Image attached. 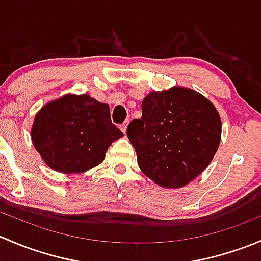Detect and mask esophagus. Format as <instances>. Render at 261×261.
Masks as SVG:
<instances>
[{
  "mask_svg": "<svg viewBox=\"0 0 261 261\" xmlns=\"http://www.w3.org/2000/svg\"><path fill=\"white\" fill-rule=\"evenodd\" d=\"M127 125H128V121H126V122H123L122 125L120 126V128H121V131H122L123 134H126V130H127Z\"/></svg>",
  "mask_w": 261,
  "mask_h": 261,
  "instance_id": "esophagus-1",
  "label": "esophagus"
}]
</instances>
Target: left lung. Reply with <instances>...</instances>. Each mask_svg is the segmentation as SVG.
Listing matches in <instances>:
<instances>
[{
  "mask_svg": "<svg viewBox=\"0 0 261 261\" xmlns=\"http://www.w3.org/2000/svg\"><path fill=\"white\" fill-rule=\"evenodd\" d=\"M143 116L127 127L141 172L164 188H180L211 163L221 141V117L211 101L183 87L151 92Z\"/></svg>",
  "mask_w": 261,
  "mask_h": 261,
  "instance_id": "8db88e82",
  "label": "left lung"
}]
</instances>
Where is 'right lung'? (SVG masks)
Instances as JSON below:
<instances>
[{
  "label": "right lung",
  "mask_w": 261,
  "mask_h": 261,
  "mask_svg": "<svg viewBox=\"0 0 261 261\" xmlns=\"http://www.w3.org/2000/svg\"><path fill=\"white\" fill-rule=\"evenodd\" d=\"M123 136L111 122L109 105L89 94H65L41 107L31 140L53 170L74 174L101 164L115 140Z\"/></svg>",
  "instance_id": "add662e5"
}]
</instances>
